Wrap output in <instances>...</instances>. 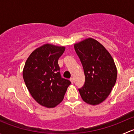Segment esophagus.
Masks as SVG:
<instances>
[{
	"mask_svg": "<svg viewBox=\"0 0 134 134\" xmlns=\"http://www.w3.org/2000/svg\"><path fill=\"white\" fill-rule=\"evenodd\" d=\"M70 81H71V82L72 83H74V78H71V79H70Z\"/></svg>",
	"mask_w": 134,
	"mask_h": 134,
	"instance_id": "34e87169",
	"label": "esophagus"
}]
</instances>
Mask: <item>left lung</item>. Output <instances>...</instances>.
<instances>
[{
	"mask_svg": "<svg viewBox=\"0 0 134 134\" xmlns=\"http://www.w3.org/2000/svg\"><path fill=\"white\" fill-rule=\"evenodd\" d=\"M85 75V83L78 90L82 100L95 106L106 99L117 80V70L109 52L94 39L74 44Z\"/></svg>",
	"mask_w": 134,
	"mask_h": 134,
	"instance_id": "8db88e82",
	"label": "left lung"
}]
</instances>
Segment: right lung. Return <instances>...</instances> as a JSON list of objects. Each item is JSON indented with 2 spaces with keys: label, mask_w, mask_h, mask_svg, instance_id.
Listing matches in <instances>:
<instances>
[{
  "label": "right lung",
  "mask_w": 134,
  "mask_h": 134,
  "mask_svg": "<svg viewBox=\"0 0 134 134\" xmlns=\"http://www.w3.org/2000/svg\"><path fill=\"white\" fill-rule=\"evenodd\" d=\"M65 47L44 44L30 54L25 62L23 76L34 99L48 108L56 107L64 98L68 80L61 77L58 63Z\"/></svg>",
  "instance_id": "1"
}]
</instances>
